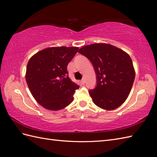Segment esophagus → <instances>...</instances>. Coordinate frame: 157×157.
<instances>
[{
    "label": "esophagus",
    "mask_w": 157,
    "mask_h": 157,
    "mask_svg": "<svg viewBox=\"0 0 157 157\" xmlns=\"http://www.w3.org/2000/svg\"><path fill=\"white\" fill-rule=\"evenodd\" d=\"M81 84H82V85H84L85 83V80L83 78V79H82L81 80Z\"/></svg>",
    "instance_id": "obj_1"
}]
</instances>
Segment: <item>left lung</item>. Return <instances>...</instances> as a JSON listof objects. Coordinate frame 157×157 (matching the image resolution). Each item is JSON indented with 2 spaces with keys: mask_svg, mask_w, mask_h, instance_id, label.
Wrapping results in <instances>:
<instances>
[{
  "mask_svg": "<svg viewBox=\"0 0 157 157\" xmlns=\"http://www.w3.org/2000/svg\"><path fill=\"white\" fill-rule=\"evenodd\" d=\"M89 59L97 75L96 87L89 90L97 106L113 110L125 102L135 78L132 59L126 52L108 44H93L78 51Z\"/></svg>",
  "mask_w": 157,
  "mask_h": 157,
  "instance_id": "8db88e82",
  "label": "left lung"
}]
</instances>
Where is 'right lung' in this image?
Returning a JSON list of instances; mask_svg holds the SVG:
<instances>
[{
    "instance_id": "add662e5",
    "label": "right lung",
    "mask_w": 157,
    "mask_h": 157,
    "mask_svg": "<svg viewBox=\"0 0 157 157\" xmlns=\"http://www.w3.org/2000/svg\"><path fill=\"white\" fill-rule=\"evenodd\" d=\"M77 47H51L37 52L27 63L25 79L36 101L51 111L70 105L79 86L68 76L67 66Z\"/></svg>"
}]
</instances>
